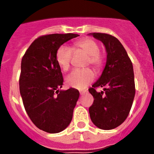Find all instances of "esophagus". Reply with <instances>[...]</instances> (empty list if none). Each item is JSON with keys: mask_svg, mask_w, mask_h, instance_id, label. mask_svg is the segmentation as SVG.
Masks as SVG:
<instances>
[{"mask_svg": "<svg viewBox=\"0 0 154 154\" xmlns=\"http://www.w3.org/2000/svg\"><path fill=\"white\" fill-rule=\"evenodd\" d=\"M80 95H81V96H82V95H84V94H85L87 92V91H80Z\"/></svg>", "mask_w": 154, "mask_h": 154, "instance_id": "obj_1", "label": "esophagus"}]
</instances>
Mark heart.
Masks as SVG:
<instances>
[{
	"mask_svg": "<svg viewBox=\"0 0 154 154\" xmlns=\"http://www.w3.org/2000/svg\"><path fill=\"white\" fill-rule=\"evenodd\" d=\"M99 45L91 38H84L75 42L73 47L62 45L59 46L55 53V59L58 66L63 71H67L70 67L73 52L83 51L87 55L85 65H92L94 69H99L104 63V55L99 49ZM95 75L89 68L74 69L65 79L66 84L75 89H83L93 81Z\"/></svg>",
	"mask_w": 154,
	"mask_h": 154,
	"instance_id": "obj_1",
	"label": "heart"
}]
</instances>
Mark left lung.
I'll use <instances>...</instances> for the list:
<instances>
[{
  "label": "left lung",
  "mask_w": 154,
  "mask_h": 154,
  "mask_svg": "<svg viewBox=\"0 0 154 154\" xmlns=\"http://www.w3.org/2000/svg\"><path fill=\"white\" fill-rule=\"evenodd\" d=\"M92 35L104 44L107 61L101 77L89 89L94 98L89 115L99 129L112 130L126 120L133 105L136 92L133 64L116 37L97 32ZM99 87H104V92H96Z\"/></svg>",
  "instance_id": "obj_1"
}]
</instances>
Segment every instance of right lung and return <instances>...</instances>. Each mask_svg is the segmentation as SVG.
Masks as SVG:
<instances>
[{"instance_id": "obj_1", "label": "right lung", "mask_w": 154, "mask_h": 154, "mask_svg": "<svg viewBox=\"0 0 154 154\" xmlns=\"http://www.w3.org/2000/svg\"><path fill=\"white\" fill-rule=\"evenodd\" d=\"M78 36L42 35L31 43L21 59L19 87L24 109L32 123L47 133L62 132L72 119L79 92L72 88L58 90L64 80L55 53L59 46Z\"/></svg>"}]
</instances>
